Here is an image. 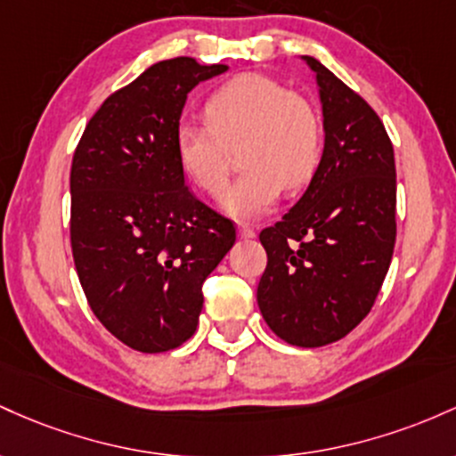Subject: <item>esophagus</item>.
<instances>
[{"label":"esophagus","mask_w":456,"mask_h":456,"mask_svg":"<svg viewBox=\"0 0 456 456\" xmlns=\"http://www.w3.org/2000/svg\"><path fill=\"white\" fill-rule=\"evenodd\" d=\"M237 232H239V237H241V239H252L256 234V230L252 226H248V224H239Z\"/></svg>","instance_id":"esophagus-1"}]
</instances>
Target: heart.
Instances as JSON below:
<instances>
[{
    "label": "heart",
    "instance_id": "heart-1",
    "mask_svg": "<svg viewBox=\"0 0 456 456\" xmlns=\"http://www.w3.org/2000/svg\"><path fill=\"white\" fill-rule=\"evenodd\" d=\"M207 125L176 131L181 170L198 189L219 196L230 176V152L241 145L239 178L222 196L232 217H256L273 207L282 187L297 191L323 155V122L316 105L278 79L243 73L219 86L204 103Z\"/></svg>",
    "mask_w": 456,
    "mask_h": 456
}]
</instances>
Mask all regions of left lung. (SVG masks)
<instances>
[{
	"label": "left lung",
	"instance_id": "left-lung-1",
	"mask_svg": "<svg viewBox=\"0 0 456 456\" xmlns=\"http://www.w3.org/2000/svg\"><path fill=\"white\" fill-rule=\"evenodd\" d=\"M325 148L299 202L260 232L263 319L284 342L325 346L375 305L396 243V166L377 111L319 60Z\"/></svg>",
	"mask_w": 456,
	"mask_h": 456
}]
</instances>
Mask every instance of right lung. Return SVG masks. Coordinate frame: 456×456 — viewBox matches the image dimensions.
<instances>
[{
  "mask_svg": "<svg viewBox=\"0 0 456 456\" xmlns=\"http://www.w3.org/2000/svg\"><path fill=\"white\" fill-rule=\"evenodd\" d=\"M228 70L152 64L105 99L70 166V248L92 312L118 340L163 353L193 336L202 284L234 245L230 219L198 200L176 157L187 94Z\"/></svg>",
  "mask_w": 456,
  "mask_h": 456,
  "instance_id": "right-lung-1",
  "label": "right lung"
}]
</instances>
